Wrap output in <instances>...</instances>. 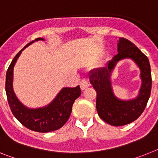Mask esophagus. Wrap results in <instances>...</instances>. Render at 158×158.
I'll use <instances>...</instances> for the list:
<instances>
[{"mask_svg": "<svg viewBox=\"0 0 158 158\" xmlns=\"http://www.w3.org/2000/svg\"><path fill=\"white\" fill-rule=\"evenodd\" d=\"M89 86V81L86 80V79H82L80 82V87L81 89V90H85V89H87Z\"/></svg>", "mask_w": 158, "mask_h": 158, "instance_id": "1", "label": "esophagus"}]
</instances>
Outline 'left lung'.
Instances as JSON below:
<instances>
[{
  "label": "left lung",
  "instance_id": "obj_1",
  "mask_svg": "<svg viewBox=\"0 0 158 158\" xmlns=\"http://www.w3.org/2000/svg\"><path fill=\"white\" fill-rule=\"evenodd\" d=\"M118 54L103 68L89 73V81L96 92V110L100 118L111 126L119 127L131 123L139 118L146 108L151 93L152 78L149 59L133 43L118 38ZM130 58L139 67L142 85L139 95L132 100L123 101L113 93L110 75L117 62Z\"/></svg>",
  "mask_w": 158,
  "mask_h": 158
}]
</instances>
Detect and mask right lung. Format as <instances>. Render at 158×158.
Instances as JSON below:
<instances>
[{
    "label": "right lung",
    "mask_w": 158,
    "mask_h": 158,
    "mask_svg": "<svg viewBox=\"0 0 158 158\" xmlns=\"http://www.w3.org/2000/svg\"><path fill=\"white\" fill-rule=\"evenodd\" d=\"M39 40L44 39L37 38L29 43L13 58L6 73L5 91L11 111L20 123L31 131L47 133L59 129L67 122L72 111L73 104L81 96V91L79 85L75 88H63L51 103L40 108H28L20 103L13 91L14 65L22 51Z\"/></svg>",
    "instance_id": "obj_1"
}]
</instances>
